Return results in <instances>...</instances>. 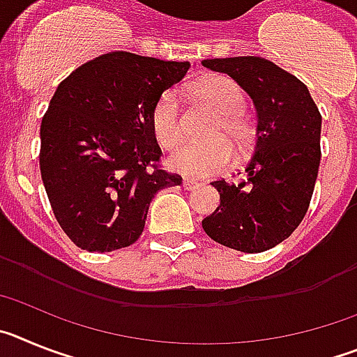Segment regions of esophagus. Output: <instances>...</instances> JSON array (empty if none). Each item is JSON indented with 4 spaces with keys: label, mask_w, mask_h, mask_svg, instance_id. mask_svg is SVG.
<instances>
[{
    "label": "esophagus",
    "mask_w": 357,
    "mask_h": 357,
    "mask_svg": "<svg viewBox=\"0 0 357 357\" xmlns=\"http://www.w3.org/2000/svg\"><path fill=\"white\" fill-rule=\"evenodd\" d=\"M198 182L197 181H191V178H185L184 182H182V188L185 189V191H193V189L198 188Z\"/></svg>",
    "instance_id": "esophagus-1"
}]
</instances>
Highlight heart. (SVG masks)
Here are the masks:
<instances>
[{
  "label": "heart",
  "instance_id": "obj_1",
  "mask_svg": "<svg viewBox=\"0 0 357 357\" xmlns=\"http://www.w3.org/2000/svg\"><path fill=\"white\" fill-rule=\"evenodd\" d=\"M195 94L218 114L211 141H188L169 157V168L191 178L213 176L232 162V144L243 151L252 139V130L243 112L247 110V94L241 85L229 77H211L195 85ZM150 127L157 143L172 150L182 141L181 94L169 87L159 94L150 112Z\"/></svg>",
  "mask_w": 357,
  "mask_h": 357
}]
</instances>
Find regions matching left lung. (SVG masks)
Segmentation results:
<instances>
[{"mask_svg": "<svg viewBox=\"0 0 357 357\" xmlns=\"http://www.w3.org/2000/svg\"><path fill=\"white\" fill-rule=\"evenodd\" d=\"M202 64L234 78L257 110V137L239 184L211 182L220 206L204 218L206 234L247 254L291 236L309 209L320 166L321 116L307 87L263 56L207 59Z\"/></svg>", "mask_w": 357, "mask_h": 357, "instance_id": "left-lung-1", "label": "left lung"}]
</instances>
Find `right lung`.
Segmentation results:
<instances>
[{"instance_id": "right-lung-1", "label": "right lung", "mask_w": 357, "mask_h": 357, "mask_svg": "<svg viewBox=\"0 0 357 357\" xmlns=\"http://www.w3.org/2000/svg\"><path fill=\"white\" fill-rule=\"evenodd\" d=\"M189 68L110 52L59 84L40 123V176L56 222L78 248L130 247L143 234L151 198L182 184L160 168L150 112Z\"/></svg>"}]
</instances>
